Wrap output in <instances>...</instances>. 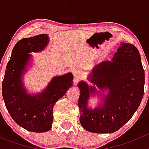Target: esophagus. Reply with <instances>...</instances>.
<instances>
[{
  "label": "esophagus",
  "instance_id": "esophagus-1",
  "mask_svg": "<svg viewBox=\"0 0 149 149\" xmlns=\"http://www.w3.org/2000/svg\"><path fill=\"white\" fill-rule=\"evenodd\" d=\"M73 74L74 81L77 82V81H78L81 77V71L79 70V69H75V70L73 72Z\"/></svg>",
  "mask_w": 149,
  "mask_h": 149
}]
</instances>
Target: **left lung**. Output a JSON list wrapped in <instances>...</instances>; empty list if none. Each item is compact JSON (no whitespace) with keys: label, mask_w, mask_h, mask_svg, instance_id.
Instances as JSON below:
<instances>
[{"label":"left lung","mask_w":149,"mask_h":149,"mask_svg":"<svg viewBox=\"0 0 149 149\" xmlns=\"http://www.w3.org/2000/svg\"><path fill=\"white\" fill-rule=\"evenodd\" d=\"M89 79L103 93L108 89V93L102 94L101 106L89 109V96L99 91L84 81L79 83L81 125L89 132L98 134L118 131L131 119L144 94L145 72L139 51L132 44L122 43L112 61L96 65Z\"/></svg>","instance_id":"1"}]
</instances>
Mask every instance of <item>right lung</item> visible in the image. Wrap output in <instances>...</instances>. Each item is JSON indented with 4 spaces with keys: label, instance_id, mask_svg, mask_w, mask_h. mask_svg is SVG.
Returning a JSON list of instances; mask_svg holds the SVG:
<instances>
[{
    "label": "right lung",
    "instance_id": "obj_1",
    "mask_svg": "<svg viewBox=\"0 0 149 149\" xmlns=\"http://www.w3.org/2000/svg\"><path fill=\"white\" fill-rule=\"evenodd\" d=\"M48 43L47 34L24 38L15 44L6 65L2 83L5 105L13 119L29 131L42 133L49 131L53 122V107L72 86V73L56 76L41 93L30 95L23 86L22 74L31 55L45 49Z\"/></svg>",
    "mask_w": 149,
    "mask_h": 149
}]
</instances>
